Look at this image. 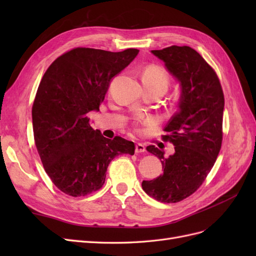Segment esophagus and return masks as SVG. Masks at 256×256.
Here are the masks:
<instances>
[{
	"label": "esophagus",
	"mask_w": 256,
	"mask_h": 256,
	"mask_svg": "<svg viewBox=\"0 0 256 256\" xmlns=\"http://www.w3.org/2000/svg\"><path fill=\"white\" fill-rule=\"evenodd\" d=\"M145 152V146L142 143H136V152Z\"/></svg>",
	"instance_id": "1"
}]
</instances>
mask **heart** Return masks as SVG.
Segmentation results:
<instances>
[{"label": "heart", "mask_w": 256, "mask_h": 256, "mask_svg": "<svg viewBox=\"0 0 256 256\" xmlns=\"http://www.w3.org/2000/svg\"><path fill=\"white\" fill-rule=\"evenodd\" d=\"M143 76L164 84V86L168 88L170 79H168V74L164 68H162L160 66H156V65L148 66L145 69Z\"/></svg>", "instance_id": "obj_1"}]
</instances>
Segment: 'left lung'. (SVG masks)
I'll use <instances>...</instances> for the list:
<instances>
[{
  "label": "left lung",
  "mask_w": 256,
  "mask_h": 256,
  "mask_svg": "<svg viewBox=\"0 0 256 256\" xmlns=\"http://www.w3.org/2000/svg\"><path fill=\"white\" fill-rule=\"evenodd\" d=\"M152 53L180 80L178 111L168 120L162 140L174 144L168 158L154 145L146 150L162 162L164 174L143 180V190L161 203H177L205 182L221 150L224 94L214 69L188 46H171Z\"/></svg>",
  "instance_id": "8db88e82"
}]
</instances>
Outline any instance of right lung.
<instances>
[{"label": "right lung", "mask_w": 256, "mask_h": 256, "mask_svg": "<svg viewBox=\"0 0 256 256\" xmlns=\"http://www.w3.org/2000/svg\"><path fill=\"white\" fill-rule=\"evenodd\" d=\"M138 53L79 47L46 70L32 106L34 141L46 173L65 194L85 196L102 188L110 162L134 154V142L92 129L88 114L99 110L113 76Z\"/></svg>", "instance_id": "add662e5"}]
</instances>
